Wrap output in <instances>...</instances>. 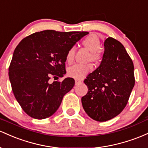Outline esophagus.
Returning <instances> with one entry per match:
<instances>
[{
    "mask_svg": "<svg viewBox=\"0 0 148 148\" xmlns=\"http://www.w3.org/2000/svg\"><path fill=\"white\" fill-rule=\"evenodd\" d=\"M82 82L80 80H79V79H75V85H77V84H80V83Z\"/></svg>",
    "mask_w": 148,
    "mask_h": 148,
    "instance_id": "esophagus-1",
    "label": "esophagus"
}]
</instances>
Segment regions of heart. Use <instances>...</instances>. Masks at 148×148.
Listing matches in <instances>:
<instances>
[{
    "label": "heart",
    "instance_id": "heart-1",
    "mask_svg": "<svg viewBox=\"0 0 148 148\" xmlns=\"http://www.w3.org/2000/svg\"><path fill=\"white\" fill-rule=\"evenodd\" d=\"M82 45L92 52L91 59L95 63L99 62L101 60V55L99 54V49L101 48V41L97 35L90 34L82 40ZM75 47L70 48L66 53V60L71 64L74 59ZM92 64H75L68 69V75L71 77L77 79H82L85 77L89 72L92 71Z\"/></svg>",
    "mask_w": 148,
    "mask_h": 148
}]
</instances>
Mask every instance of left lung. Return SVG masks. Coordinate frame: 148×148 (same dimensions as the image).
Here are the masks:
<instances>
[{
	"instance_id": "8db88e82",
	"label": "left lung",
	"mask_w": 148,
	"mask_h": 148,
	"mask_svg": "<svg viewBox=\"0 0 148 148\" xmlns=\"http://www.w3.org/2000/svg\"><path fill=\"white\" fill-rule=\"evenodd\" d=\"M84 82L88 92L82 97V104L91 118L106 122L118 115L135 84L134 64L123 45L108 38L100 65Z\"/></svg>"
}]
</instances>
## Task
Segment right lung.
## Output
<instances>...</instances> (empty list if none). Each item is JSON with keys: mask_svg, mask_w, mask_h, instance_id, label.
<instances>
[{"mask_svg": "<svg viewBox=\"0 0 148 148\" xmlns=\"http://www.w3.org/2000/svg\"><path fill=\"white\" fill-rule=\"evenodd\" d=\"M89 34L86 31L59 32L54 30L36 32L19 43L9 67V79L16 101L28 115L42 119L52 116L63 97L72 89L75 80L49 79L64 77L66 55L70 48Z\"/></svg>", "mask_w": 148, "mask_h": 148, "instance_id": "add662e5", "label": "right lung"}]
</instances>
